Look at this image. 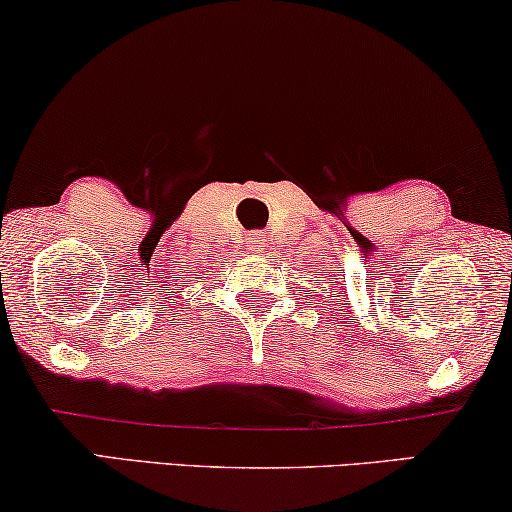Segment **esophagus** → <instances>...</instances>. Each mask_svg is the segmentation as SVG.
<instances>
[{
  "instance_id": "obj_1",
  "label": "esophagus",
  "mask_w": 512,
  "mask_h": 512,
  "mask_svg": "<svg viewBox=\"0 0 512 512\" xmlns=\"http://www.w3.org/2000/svg\"><path fill=\"white\" fill-rule=\"evenodd\" d=\"M247 247L251 249V251H258L263 247V235L261 233H251L249 237H247Z\"/></svg>"
}]
</instances>
